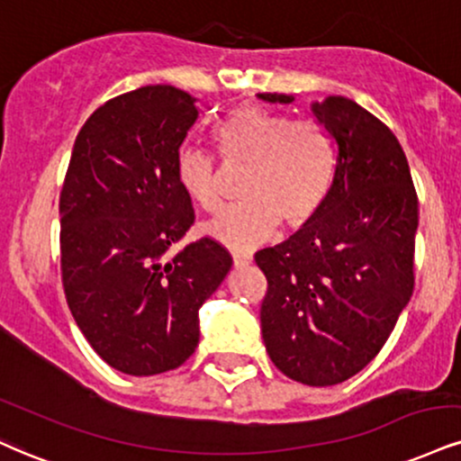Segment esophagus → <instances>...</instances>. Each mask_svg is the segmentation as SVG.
<instances>
[{
    "mask_svg": "<svg viewBox=\"0 0 461 461\" xmlns=\"http://www.w3.org/2000/svg\"><path fill=\"white\" fill-rule=\"evenodd\" d=\"M251 262H253V255L234 253V266H236V268H245V266H249Z\"/></svg>",
    "mask_w": 461,
    "mask_h": 461,
    "instance_id": "esophagus-1",
    "label": "esophagus"
}]
</instances>
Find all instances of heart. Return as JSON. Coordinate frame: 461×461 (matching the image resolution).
<instances>
[{
    "mask_svg": "<svg viewBox=\"0 0 461 461\" xmlns=\"http://www.w3.org/2000/svg\"><path fill=\"white\" fill-rule=\"evenodd\" d=\"M225 165H245V203L227 208L203 227L206 236L231 251H249L285 227L307 225L329 197L337 152L332 137L315 122H294L255 107L231 111L212 131ZM182 193L206 212L221 208L212 158L182 149L176 158Z\"/></svg>",
    "mask_w": 461,
    "mask_h": 461,
    "instance_id": "obj_1",
    "label": "heart"
}]
</instances>
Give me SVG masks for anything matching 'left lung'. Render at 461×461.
Here are the masks:
<instances>
[{
  "mask_svg": "<svg viewBox=\"0 0 461 461\" xmlns=\"http://www.w3.org/2000/svg\"><path fill=\"white\" fill-rule=\"evenodd\" d=\"M294 103L287 94H258ZM332 137L337 167L320 212L255 253L268 279L262 337L275 367L309 386L358 374L382 350L412 296L419 202L389 126L346 96L312 103Z\"/></svg>",
  "mask_w": 461,
  "mask_h": 461,
  "instance_id": "8db88e82",
  "label": "left lung"
}]
</instances>
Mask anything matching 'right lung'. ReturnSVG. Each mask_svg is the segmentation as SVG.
Wrapping results in <instances>:
<instances>
[{
    "label": "right lung",
    "instance_id": "1",
    "mask_svg": "<svg viewBox=\"0 0 461 461\" xmlns=\"http://www.w3.org/2000/svg\"><path fill=\"white\" fill-rule=\"evenodd\" d=\"M197 98L146 86L87 118L59 195L66 301L94 352L129 375L180 367L199 343V307L231 255L202 238L169 253L195 221L176 158Z\"/></svg>",
    "mask_w": 461,
    "mask_h": 461
}]
</instances>
